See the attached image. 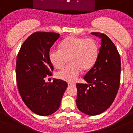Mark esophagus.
I'll list each match as a JSON object with an SVG mask.
<instances>
[{"mask_svg": "<svg viewBox=\"0 0 133 133\" xmlns=\"http://www.w3.org/2000/svg\"><path fill=\"white\" fill-rule=\"evenodd\" d=\"M68 86H71V85H75V84L70 83V82H68Z\"/></svg>", "mask_w": 133, "mask_h": 133, "instance_id": "esophagus-1", "label": "esophagus"}]
</instances>
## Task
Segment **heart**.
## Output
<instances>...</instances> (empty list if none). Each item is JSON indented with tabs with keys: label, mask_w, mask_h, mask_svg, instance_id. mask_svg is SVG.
Segmentation results:
<instances>
[{
	"label": "heart",
	"mask_w": 133,
	"mask_h": 133,
	"mask_svg": "<svg viewBox=\"0 0 133 133\" xmlns=\"http://www.w3.org/2000/svg\"><path fill=\"white\" fill-rule=\"evenodd\" d=\"M98 55V45L92 38L70 36L61 42L59 49L50 50L49 58L57 69L62 68L69 58L70 63L57 73L56 77L62 81L73 82L77 79L82 70H88L93 66Z\"/></svg>",
	"instance_id": "heart-1"
}]
</instances>
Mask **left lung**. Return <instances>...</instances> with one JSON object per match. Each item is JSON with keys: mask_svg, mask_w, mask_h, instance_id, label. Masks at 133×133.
I'll return each instance as SVG.
<instances>
[{"mask_svg": "<svg viewBox=\"0 0 133 133\" xmlns=\"http://www.w3.org/2000/svg\"><path fill=\"white\" fill-rule=\"evenodd\" d=\"M101 38V47L93 67L84 79L88 84H77L78 109L89 115L107 110L114 102L121 80V57L115 44L105 34L92 32Z\"/></svg>", "mask_w": 133, "mask_h": 133, "instance_id": "obj_1", "label": "left lung"}]
</instances>
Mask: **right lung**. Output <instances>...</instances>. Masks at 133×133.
<instances>
[{"label":"right lung","instance_id":"right-lung-1","mask_svg":"<svg viewBox=\"0 0 133 133\" xmlns=\"http://www.w3.org/2000/svg\"><path fill=\"white\" fill-rule=\"evenodd\" d=\"M59 38L55 32L32 34L21 45L16 66L18 89L23 101L33 112L42 116L51 115L58 110L68 84L51 76L54 68L49 58L50 49Z\"/></svg>","mask_w":133,"mask_h":133}]
</instances>
